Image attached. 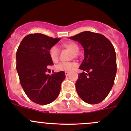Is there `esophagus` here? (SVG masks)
<instances>
[{"instance_id":"obj_1","label":"esophagus","mask_w":131,"mask_h":131,"mask_svg":"<svg viewBox=\"0 0 131 131\" xmlns=\"http://www.w3.org/2000/svg\"><path fill=\"white\" fill-rule=\"evenodd\" d=\"M64 73H65L66 77H67V76H68V75L70 74V72H64Z\"/></svg>"}]
</instances>
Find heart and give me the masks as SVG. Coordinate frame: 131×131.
Returning <instances> with one entry per match:
<instances>
[{
    "label": "heart",
    "instance_id": "obj_1",
    "mask_svg": "<svg viewBox=\"0 0 131 131\" xmlns=\"http://www.w3.org/2000/svg\"><path fill=\"white\" fill-rule=\"evenodd\" d=\"M62 46L64 48L69 50L72 52L71 58H76L79 51V46L73 41H67L62 43ZM49 54L52 61L57 62L59 59V49L56 46H53L49 49ZM77 67V64L74 62H62L56 64L55 68L58 72L64 71V72H72Z\"/></svg>",
    "mask_w": 131,
    "mask_h": 131
}]
</instances>
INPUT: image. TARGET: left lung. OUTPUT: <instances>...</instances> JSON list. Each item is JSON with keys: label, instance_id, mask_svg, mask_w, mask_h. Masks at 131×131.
I'll return each mask as SVG.
<instances>
[{"label": "left lung", "instance_id": "obj_1", "mask_svg": "<svg viewBox=\"0 0 131 131\" xmlns=\"http://www.w3.org/2000/svg\"><path fill=\"white\" fill-rule=\"evenodd\" d=\"M81 43L84 59L75 83L80 98L89 104L100 103L110 92L117 73L116 54L111 42L103 35L86 31L70 37Z\"/></svg>", "mask_w": 131, "mask_h": 131}]
</instances>
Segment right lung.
Wrapping results in <instances>:
<instances>
[{"label":"right lung","instance_id":"right-lung-1","mask_svg":"<svg viewBox=\"0 0 131 131\" xmlns=\"http://www.w3.org/2000/svg\"><path fill=\"white\" fill-rule=\"evenodd\" d=\"M59 40L42 34H29L17 50L16 70L20 84L28 98L39 105L54 101L65 79L63 71L47 74L53 64L49 51Z\"/></svg>","mask_w":131,"mask_h":131}]
</instances>
